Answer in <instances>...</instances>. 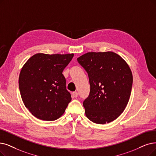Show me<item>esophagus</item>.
Segmentation results:
<instances>
[{
  "instance_id": "1",
  "label": "esophagus",
  "mask_w": 156,
  "mask_h": 156,
  "mask_svg": "<svg viewBox=\"0 0 156 156\" xmlns=\"http://www.w3.org/2000/svg\"><path fill=\"white\" fill-rule=\"evenodd\" d=\"M72 96L73 97H75V98H76V97H78V93H77V91H73V92H72Z\"/></svg>"
}]
</instances>
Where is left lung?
<instances>
[{
  "label": "left lung",
  "mask_w": 156,
  "mask_h": 156,
  "mask_svg": "<svg viewBox=\"0 0 156 156\" xmlns=\"http://www.w3.org/2000/svg\"><path fill=\"white\" fill-rule=\"evenodd\" d=\"M77 61L89 77L90 94L83 102L86 116L98 124L115 120L126 108L131 93L129 66L112 52H88Z\"/></svg>",
  "instance_id": "left-lung-1"
}]
</instances>
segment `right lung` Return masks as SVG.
Segmentation results:
<instances>
[{
	"label": "right lung",
	"mask_w": 156,
	"mask_h": 156,
	"mask_svg": "<svg viewBox=\"0 0 156 156\" xmlns=\"http://www.w3.org/2000/svg\"><path fill=\"white\" fill-rule=\"evenodd\" d=\"M73 54H36L22 68L18 84L23 102L33 116L53 121L63 115L72 101L62 73Z\"/></svg>",
	"instance_id": "right-lung-1"
}]
</instances>
